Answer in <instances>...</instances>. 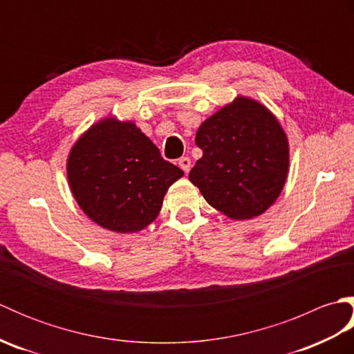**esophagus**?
Wrapping results in <instances>:
<instances>
[{"label":"esophagus","instance_id":"34e87169","mask_svg":"<svg viewBox=\"0 0 354 354\" xmlns=\"http://www.w3.org/2000/svg\"><path fill=\"white\" fill-rule=\"evenodd\" d=\"M179 167H181L185 173H189V170H190V165H192V161H190V158H187V156H183V158H179Z\"/></svg>","mask_w":354,"mask_h":354}]
</instances>
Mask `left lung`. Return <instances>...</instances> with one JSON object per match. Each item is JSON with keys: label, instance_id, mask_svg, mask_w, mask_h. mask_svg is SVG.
<instances>
[{"label": "left lung", "instance_id": "obj_1", "mask_svg": "<svg viewBox=\"0 0 354 354\" xmlns=\"http://www.w3.org/2000/svg\"><path fill=\"white\" fill-rule=\"evenodd\" d=\"M201 160L189 179L217 212L245 221L263 214L280 196L289 173V141L265 104L246 95L202 122Z\"/></svg>", "mask_w": 354, "mask_h": 354}]
</instances>
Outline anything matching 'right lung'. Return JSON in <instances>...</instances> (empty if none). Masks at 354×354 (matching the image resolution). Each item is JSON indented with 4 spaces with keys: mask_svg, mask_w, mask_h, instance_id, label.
Masks as SVG:
<instances>
[{
    "mask_svg": "<svg viewBox=\"0 0 354 354\" xmlns=\"http://www.w3.org/2000/svg\"><path fill=\"white\" fill-rule=\"evenodd\" d=\"M183 176L137 124L115 115L82 133L66 158L68 185L82 212L120 234L152 223L169 187Z\"/></svg>",
    "mask_w": 354,
    "mask_h": 354,
    "instance_id": "obj_1",
    "label": "right lung"
}]
</instances>
